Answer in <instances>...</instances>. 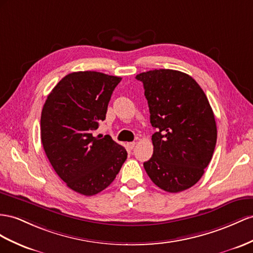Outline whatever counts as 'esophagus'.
<instances>
[{
    "instance_id": "obj_1",
    "label": "esophagus",
    "mask_w": 253,
    "mask_h": 253,
    "mask_svg": "<svg viewBox=\"0 0 253 253\" xmlns=\"http://www.w3.org/2000/svg\"><path fill=\"white\" fill-rule=\"evenodd\" d=\"M134 145H135V142H129V143H127V147H128V150H133V147H134Z\"/></svg>"
}]
</instances>
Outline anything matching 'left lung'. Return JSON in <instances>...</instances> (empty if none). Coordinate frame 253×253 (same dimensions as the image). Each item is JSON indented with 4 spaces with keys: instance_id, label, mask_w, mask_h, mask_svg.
<instances>
[{
    "instance_id": "obj_1",
    "label": "left lung",
    "mask_w": 253,
    "mask_h": 253,
    "mask_svg": "<svg viewBox=\"0 0 253 253\" xmlns=\"http://www.w3.org/2000/svg\"><path fill=\"white\" fill-rule=\"evenodd\" d=\"M151 113L154 152L143 164L152 182L168 192L196 185L211 160L217 141L215 116L203 89L178 70L137 75Z\"/></svg>"
}]
</instances>
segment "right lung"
<instances>
[{
    "label": "right lung",
    "instance_id": "1",
    "mask_svg": "<svg viewBox=\"0 0 253 253\" xmlns=\"http://www.w3.org/2000/svg\"><path fill=\"white\" fill-rule=\"evenodd\" d=\"M121 80L97 71L71 73L51 90L42 108L44 153L63 182L84 196L106 189L127 159L125 148L110 135L94 137Z\"/></svg>",
    "mask_w": 253,
    "mask_h": 253
}]
</instances>
